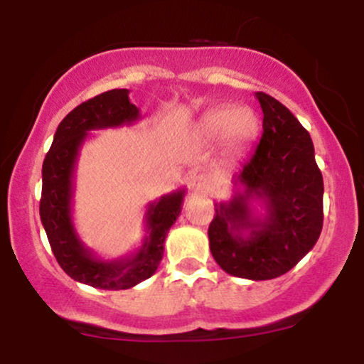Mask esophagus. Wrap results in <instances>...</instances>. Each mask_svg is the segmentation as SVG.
Returning a JSON list of instances; mask_svg holds the SVG:
<instances>
[{"label":"esophagus","instance_id":"34e87169","mask_svg":"<svg viewBox=\"0 0 364 364\" xmlns=\"http://www.w3.org/2000/svg\"><path fill=\"white\" fill-rule=\"evenodd\" d=\"M193 188L200 193H207L210 190V176L208 174H198V176L193 178Z\"/></svg>","mask_w":364,"mask_h":364}]
</instances>
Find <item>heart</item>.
I'll list each match as a JSON object with an SVG mask.
<instances>
[{
  "label": "heart",
  "mask_w": 364,
  "mask_h": 364,
  "mask_svg": "<svg viewBox=\"0 0 364 364\" xmlns=\"http://www.w3.org/2000/svg\"><path fill=\"white\" fill-rule=\"evenodd\" d=\"M198 133L203 139H219L225 133L235 147H243L257 136L258 118L248 107H217L203 114L198 123Z\"/></svg>",
  "instance_id": "b5f03b06"
}]
</instances>
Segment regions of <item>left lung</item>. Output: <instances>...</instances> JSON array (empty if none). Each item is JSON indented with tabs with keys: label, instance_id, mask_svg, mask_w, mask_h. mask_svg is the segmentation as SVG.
<instances>
[{
	"label": "left lung",
	"instance_id": "1",
	"mask_svg": "<svg viewBox=\"0 0 364 364\" xmlns=\"http://www.w3.org/2000/svg\"><path fill=\"white\" fill-rule=\"evenodd\" d=\"M255 95L263 111L262 140L232 176L231 200L215 202L208 241L224 272L269 281L289 272L318 241L323 178L310 133L277 99Z\"/></svg>",
	"mask_w": 364,
	"mask_h": 364
}]
</instances>
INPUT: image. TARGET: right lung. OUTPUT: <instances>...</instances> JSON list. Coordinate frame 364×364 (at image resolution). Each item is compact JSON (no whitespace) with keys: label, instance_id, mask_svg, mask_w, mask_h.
<instances>
[{"label":"right lung","instance_id":"obj_1","mask_svg":"<svg viewBox=\"0 0 364 364\" xmlns=\"http://www.w3.org/2000/svg\"><path fill=\"white\" fill-rule=\"evenodd\" d=\"M128 89H112L82 102L65 116L54 133L43 164V196L39 214L58 263L73 281L99 289H129L156 274L164 255L171 225L181 214L186 190L179 188L147 205L145 237L132 255L104 260L83 245L73 223L75 171L80 150L94 129L129 127L140 109L129 102Z\"/></svg>","mask_w":364,"mask_h":364}]
</instances>
